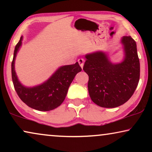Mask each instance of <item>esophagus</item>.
<instances>
[{
  "instance_id": "esophagus-1",
  "label": "esophagus",
  "mask_w": 152,
  "mask_h": 152,
  "mask_svg": "<svg viewBox=\"0 0 152 152\" xmlns=\"http://www.w3.org/2000/svg\"><path fill=\"white\" fill-rule=\"evenodd\" d=\"M84 59H78V63L80 64V66H81V68H83V66H84Z\"/></svg>"
}]
</instances>
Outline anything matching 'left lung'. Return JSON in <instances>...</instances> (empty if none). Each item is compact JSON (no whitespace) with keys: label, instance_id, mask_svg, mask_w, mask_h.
<instances>
[{"label":"left lung","instance_id":"1","mask_svg":"<svg viewBox=\"0 0 152 152\" xmlns=\"http://www.w3.org/2000/svg\"><path fill=\"white\" fill-rule=\"evenodd\" d=\"M125 57L112 64L107 55L97 52L86 55L83 70L88 74L89 95L101 107L115 108L131 98L140 79V61L136 43L131 37L122 39Z\"/></svg>","mask_w":152,"mask_h":152}]
</instances>
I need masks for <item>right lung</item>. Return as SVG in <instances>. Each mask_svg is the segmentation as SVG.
Instances as JSON below:
<instances>
[{
	"label": "right lung",
	"instance_id": "right-lung-1",
	"mask_svg": "<svg viewBox=\"0 0 152 152\" xmlns=\"http://www.w3.org/2000/svg\"><path fill=\"white\" fill-rule=\"evenodd\" d=\"M21 41L22 37L14 49L12 62V78L14 89L20 99L28 107L41 111L55 109L65 99L70 84L82 68L78 62L61 66L43 84L32 88L25 87L19 82L14 70V60L21 45Z\"/></svg>",
	"mask_w": 152,
	"mask_h": 152
}]
</instances>
